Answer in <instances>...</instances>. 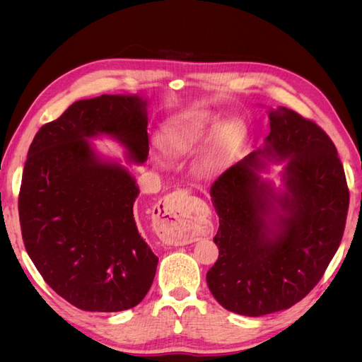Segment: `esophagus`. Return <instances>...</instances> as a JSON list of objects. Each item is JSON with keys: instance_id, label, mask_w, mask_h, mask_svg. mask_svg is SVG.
Segmentation results:
<instances>
[{"instance_id": "1", "label": "esophagus", "mask_w": 362, "mask_h": 362, "mask_svg": "<svg viewBox=\"0 0 362 362\" xmlns=\"http://www.w3.org/2000/svg\"><path fill=\"white\" fill-rule=\"evenodd\" d=\"M158 237L163 243L184 246L194 242L193 198L187 190L172 192L158 202Z\"/></svg>"}]
</instances>
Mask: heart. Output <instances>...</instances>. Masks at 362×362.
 Masks as SVG:
<instances>
[{
	"instance_id": "heart-1",
	"label": "heart",
	"mask_w": 362,
	"mask_h": 362,
	"mask_svg": "<svg viewBox=\"0 0 362 362\" xmlns=\"http://www.w3.org/2000/svg\"><path fill=\"white\" fill-rule=\"evenodd\" d=\"M218 122L221 117L210 112L181 113L163 125L160 145L166 154L182 157L198 148ZM245 137L246 128L240 120H228L222 124L208 139L206 138V141H206L194 163L196 170L202 177L221 172L233 161Z\"/></svg>"
}]
</instances>
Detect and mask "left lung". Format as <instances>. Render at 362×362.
Listing matches in <instances>:
<instances>
[{
  "mask_svg": "<svg viewBox=\"0 0 362 362\" xmlns=\"http://www.w3.org/2000/svg\"><path fill=\"white\" fill-rule=\"evenodd\" d=\"M262 149L225 170L210 189L218 216V258L206 273L228 311L259 317L302 300L341 243L349 189L337 148L325 131L287 107L269 112ZM286 163V189L257 172L265 160Z\"/></svg>",
  "mask_w": 362,
  "mask_h": 362,
  "instance_id": "obj_1",
  "label": "left lung"
}]
</instances>
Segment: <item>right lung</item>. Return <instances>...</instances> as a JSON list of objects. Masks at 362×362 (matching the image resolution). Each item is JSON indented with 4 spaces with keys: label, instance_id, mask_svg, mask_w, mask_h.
<instances>
[{
    "label": "right lung",
    "instance_id": "obj_1",
    "mask_svg": "<svg viewBox=\"0 0 362 362\" xmlns=\"http://www.w3.org/2000/svg\"><path fill=\"white\" fill-rule=\"evenodd\" d=\"M146 100L101 95L74 103L30 145L19 192L27 254L48 286L83 311L117 313L144 300L158 258L139 234L136 180L96 154L108 136L133 163L149 152Z\"/></svg>",
    "mask_w": 362,
    "mask_h": 362
}]
</instances>
